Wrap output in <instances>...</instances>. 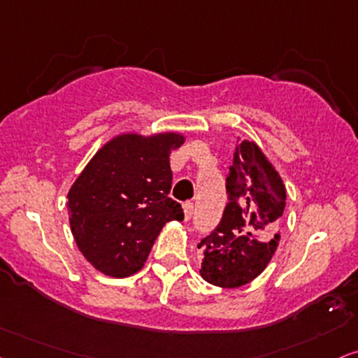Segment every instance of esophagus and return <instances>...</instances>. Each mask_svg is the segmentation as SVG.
<instances>
[{"label":"esophagus","mask_w":358,"mask_h":358,"mask_svg":"<svg viewBox=\"0 0 358 358\" xmlns=\"http://www.w3.org/2000/svg\"><path fill=\"white\" fill-rule=\"evenodd\" d=\"M183 213H185V220H189L193 216V203L192 201H185L183 203Z\"/></svg>","instance_id":"1"}]
</instances>
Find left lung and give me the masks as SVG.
Here are the masks:
<instances>
[{"label": "left lung", "instance_id": "left-lung-1", "mask_svg": "<svg viewBox=\"0 0 358 358\" xmlns=\"http://www.w3.org/2000/svg\"><path fill=\"white\" fill-rule=\"evenodd\" d=\"M226 193L221 221L198 244L200 274L213 286L239 287L266 269L278 248L286 188L259 147L244 140L226 176Z\"/></svg>", "mask_w": 358, "mask_h": 358}]
</instances>
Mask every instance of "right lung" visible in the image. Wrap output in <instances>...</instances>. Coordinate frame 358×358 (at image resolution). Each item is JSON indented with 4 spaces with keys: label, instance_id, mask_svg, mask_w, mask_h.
Wrapping results in <instances>:
<instances>
[{
    "label": "right lung",
    "instance_id": "obj_1",
    "mask_svg": "<svg viewBox=\"0 0 358 358\" xmlns=\"http://www.w3.org/2000/svg\"><path fill=\"white\" fill-rule=\"evenodd\" d=\"M178 134L119 135L106 143L67 194L69 223L79 250L94 268L127 278L143 268L165 223L182 221L171 189L170 152Z\"/></svg>",
    "mask_w": 358,
    "mask_h": 358
}]
</instances>
